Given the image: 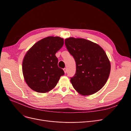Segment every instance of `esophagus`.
Wrapping results in <instances>:
<instances>
[{"mask_svg": "<svg viewBox=\"0 0 131 131\" xmlns=\"http://www.w3.org/2000/svg\"><path fill=\"white\" fill-rule=\"evenodd\" d=\"M63 70H64V73H67V69H66V68H64V69H63Z\"/></svg>", "mask_w": 131, "mask_h": 131, "instance_id": "1", "label": "esophagus"}]
</instances>
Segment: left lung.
<instances>
[{
  "instance_id": "8db88e82",
  "label": "left lung",
  "mask_w": 131,
  "mask_h": 131,
  "mask_svg": "<svg viewBox=\"0 0 131 131\" xmlns=\"http://www.w3.org/2000/svg\"><path fill=\"white\" fill-rule=\"evenodd\" d=\"M65 45L76 62V73L70 82L82 95H91L104 86L110 72L105 51L97 43L81 38L65 39Z\"/></svg>"
}]
</instances>
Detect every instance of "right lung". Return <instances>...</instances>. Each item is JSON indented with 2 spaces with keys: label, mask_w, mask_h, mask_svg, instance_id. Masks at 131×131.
Returning a JSON list of instances; mask_svg holds the SVG:
<instances>
[{
  "label": "right lung",
  "mask_w": 131,
  "mask_h": 131,
  "mask_svg": "<svg viewBox=\"0 0 131 131\" xmlns=\"http://www.w3.org/2000/svg\"><path fill=\"white\" fill-rule=\"evenodd\" d=\"M63 43V38L48 37L35 43L27 52L22 63V71L31 89L39 93L48 92L64 74L58 66V60L55 55Z\"/></svg>",
  "instance_id": "1"
}]
</instances>
